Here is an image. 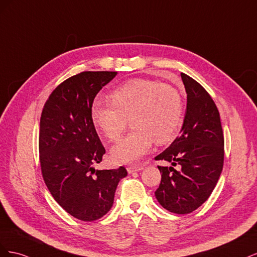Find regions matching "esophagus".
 I'll return each instance as SVG.
<instances>
[{"mask_svg": "<svg viewBox=\"0 0 257 257\" xmlns=\"http://www.w3.org/2000/svg\"><path fill=\"white\" fill-rule=\"evenodd\" d=\"M144 169V166L143 165H134V166H127L126 167V170L128 174H133L135 172H139V170Z\"/></svg>", "mask_w": 257, "mask_h": 257, "instance_id": "1", "label": "esophagus"}]
</instances>
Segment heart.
<instances>
[{"label":"heart","mask_w":257,"mask_h":257,"mask_svg":"<svg viewBox=\"0 0 257 257\" xmlns=\"http://www.w3.org/2000/svg\"><path fill=\"white\" fill-rule=\"evenodd\" d=\"M91 118L94 126L108 141L118 142L127 127L133 131L114 146L115 163H134L150 150L155 141H172L183 121V103L173 85L151 79H132L110 94V104L95 103Z\"/></svg>","instance_id":"1"}]
</instances>
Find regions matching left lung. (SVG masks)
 <instances>
[{
    "mask_svg": "<svg viewBox=\"0 0 257 257\" xmlns=\"http://www.w3.org/2000/svg\"><path fill=\"white\" fill-rule=\"evenodd\" d=\"M181 78L188 94L182 133L155 157L181 169L158 166L162 179L155 197L168 211L186 214L203 205L215 188L224 164V136L209 93L186 74L181 73Z\"/></svg>",
    "mask_w": 257,
    "mask_h": 257,
    "instance_id": "1",
    "label": "left lung"
}]
</instances>
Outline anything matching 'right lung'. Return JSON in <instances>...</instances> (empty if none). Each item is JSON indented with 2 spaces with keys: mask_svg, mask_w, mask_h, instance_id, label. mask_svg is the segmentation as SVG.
<instances>
[{
  "mask_svg": "<svg viewBox=\"0 0 257 257\" xmlns=\"http://www.w3.org/2000/svg\"><path fill=\"white\" fill-rule=\"evenodd\" d=\"M116 72H82L54 89L44 105L38 149L44 181L52 197L80 221H95L113 204L126 169L96 170L106 150L91 110L93 100Z\"/></svg>",
  "mask_w": 257,
  "mask_h": 257,
  "instance_id": "right-lung-1",
  "label": "right lung"
}]
</instances>
